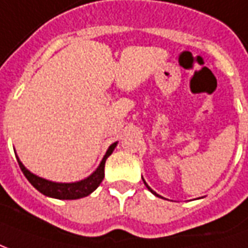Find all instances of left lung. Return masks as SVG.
Listing matches in <instances>:
<instances>
[{"mask_svg":"<svg viewBox=\"0 0 248 248\" xmlns=\"http://www.w3.org/2000/svg\"><path fill=\"white\" fill-rule=\"evenodd\" d=\"M143 181H144V179H143ZM144 184H146V182H144ZM146 186H147V187H148V190H150V192H151V193H154V194H155V196H156V197H159V196H158V194H156V193L154 192L153 189H151V187H150V186L147 185V184H146Z\"/></svg>","mask_w":248,"mask_h":248,"instance_id":"obj_1","label":"left lung"}]
</instances>
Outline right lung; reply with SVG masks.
I'll list each match as a JSON object with an SVG mask.
<instances>
[{
	"instance_id": "add662e5",
	"label": "right lung",
	"mask_w": 248,
	"mask_h": 248,
	"mask_svg": "<svg viewBox=\"0 0 248 248\" xmlns=\"http://www.w3.org/2000/svg\"><path fill=\"white\" fill-rule=\"evenodd\" d=\"M117 143H113L112 146L108 148L107 154L104 156V159L101 160L100 166L97 167L94 173L92 175H89L86 179H82L79 182H73V184H58V182H51L47 179L40 178L35 174H32L28 171L24 165L18 160V166L21 169V171L25 175V178L30 181L33 187H36L40 193H43L44 196H48V197H54V199L59 200H77L82 199V197H86L92 192H94L95 189L100 186V184L104 179V167H105V160L107 158L113 153L114 147Z\"/></svg>"
}]
</instances>
